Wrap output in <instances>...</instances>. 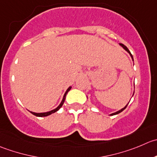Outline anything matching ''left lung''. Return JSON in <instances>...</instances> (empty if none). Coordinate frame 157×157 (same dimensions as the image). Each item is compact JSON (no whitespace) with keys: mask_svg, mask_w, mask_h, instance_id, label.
<instances>
[{"mask_svg":"<svg viewBox=\"0 0 157 157\" xmlns=\"http://www.w3.org/2000/svg\"><path fill=\"white\" fill-rule=\"evenodd\" d=\"M120 45H121V46H122V47H123V48H124V49H125V50H126V51H128V52H129V53H130V55H131V56L132 57V59H133V56H132V54L131 53V52H130V50H129V49H128V47H127V46H124V44H122V43H120ZM127 106H128V105H126V106H125V107H124V108H122V109H121V110H120V111H117V112H115V113H113V114H111V115H115V114H119V113H121V111H124V109H125V108H127Z\"/></svg>","mask_w":157,"mask_h":157,"instance_id":"left-lung-1","label":"left lung"}]
</instances>
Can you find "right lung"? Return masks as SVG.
<instances>
[{"mask_svg": "<svg viewBox=\"0 0 157 157\" xmlns=\"http://www.w3.org/2000/svg\"><path fill=\"white\" fill-rule=\"evenodd\" d=\"M70 89H71V87H69V88L67 89V91H66V93H65L64 96H63V101H62L61 104H60V105H59V106L57 107V108H56V109L52 110V111H49V112H46V113H35V112H32V111H30V113H32V114H33V115L37 116V117H46V116H48V115H50V114H52V113H55L56 111H58V110L59 109V108H61L62 106H63V103H64V101H65V99H66V94H67V93L69 92V91Z\"/></svg>", "mask_w": 157, "mask_h": 157, "instance_id": "obj_1", "label": "right lung"}]
</instances>
